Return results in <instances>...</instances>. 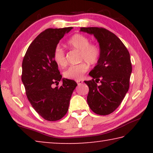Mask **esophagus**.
Returning <instances> with one entry per match:
<instances>
[{
  "label": "esophagus",
  "mask_w": 153,
  "mask_h": 153,
  "mask_svg": "<svg viewBox=\"0 0 153 153\" xmlns=\"http://www.w3.org/2000/svg\"><path fill=\"white\" fill-rule=\"evenodd\" d=\"M76 82H77V84H78V85H80V84H82V83H83V80H82V79L77 80Z\"/></svg>",
  "instance_id": "obj_1"
}]
</instances>
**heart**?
<instances>
[{
	"label": "heart",
	"mask_w": 153,
	"mask_h": 153,
	"mask_svg": "<svg viewBox=\"0 0 153 153\" xmlns=\"http://www.w3.org/2000/svg\"><path fill=\"white\" fill-rule=\"evenodd\" d=\"M69 47L80 51L79 61L78 65H72L64 71L63 76L67 79L79 80L88 69V65H95L100 56L99 46L95 43H90L89 38L80 33H76L67 41ZM53 60L59 67H63L67 65L65 53L63 48L56 47L53 52ZM86 62L87 64L85 63Z\"/></svg>",
	"instance_id": "heart-1"
}]
</instances>
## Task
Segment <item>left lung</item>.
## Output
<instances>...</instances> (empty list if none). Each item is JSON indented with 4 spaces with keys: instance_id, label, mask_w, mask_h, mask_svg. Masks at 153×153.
Returning a JSON list of instances; mask_svg holds the SVG:
<instances>
[{
    "instance_id": "8db88e82",
    "label": "left lung",
    "mask_w": 153,
    "mask_h": 153,
    "mask_svg": "<svg viewBox=\"0 0 153 153\" xmlns=\"http://www.w3.org/2000/svg\"><path fill=\"white\" fill-rule=\"evenodd\" d=\"M80 31L94 35L100 49L99 61L89 73L92 79L84 81L89 88L87 102L97 115H109L129 90L132 70L130 55L120 38L105 28L81 27Z\"/></svg>"
}]
</instances>
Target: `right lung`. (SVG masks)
Wrapping results in <instances>:
<instances>
[{"label":"right lung","instance_id":"1","mask_svg":"<svg viewBox=\"0 0 153 153\" xmlns=\"http://www.w3.org/2000/svg\"><path fill=\"white\" fill-rule=\"evenodd\" d=\"M71 27L48 28L41 32L30 44L22 62V80L28 100L42 118L55 121L63 117L68 111L69 101L77 83L63 79L58 65L53 60V52L65 33Z\"/></svg>","mask_w":153,"mask_h":153}]
</instances>
